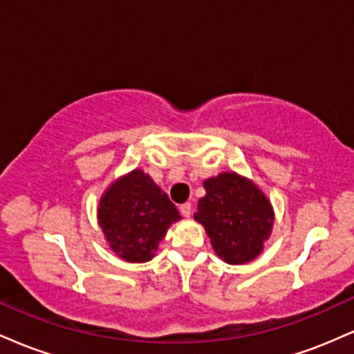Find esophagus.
Listing matches in <instances>:
<instances>
[{
	"label": "esophagus",
	"mask_w": 354,
	"mask_h": 354,
	"mask_svg": "<svg viewBox=\"0 0 354 354\" xmlns=\"http://www.w3.org/2000/svg\"><path fill=\"white\" fill-rule=\"evenodd\" d=\"M180 211H181L183 216L189 218L191 216V203H183V205L180 206Z\"/></svg>",
	"instance_id": "1"
}]
</instances>
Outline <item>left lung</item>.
<instances>
[{
    "instance_id": "1",
    "label": "left lung",
    "mask_w": 354,
    "mask_h": 354,
    "mask_svg": "<svg viewBox=\"0 0 354 354\" xmlns=\"http://www.w3.org/2000/svg\"><path fill=\"white\" fill-rule=\"evenodd\" d=\"M194 219L205 226L214 251L230 265L253 261L270 238L274 213L253 181L230 171L208 178Z\"/></svg>"
}]
</instances>
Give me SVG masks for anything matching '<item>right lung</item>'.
I'll use <instances>...</instances> for the list:
<instances>
[{"label":"right lung","mask_w":354,"mask_h":354,"mask_svg":"<svg viewBox=\"0 0 354 354\" xmlns=\"http://www.w3.org/2000/svg\"><path fill=\"white\" fill-rule=\"evenodd\" d=\"M180 219L168 194L141 169L113 183L98 206V221L109 248L129 263L149 261L169 226Z\"/></svg>","instance_id":"1"}]
</instances>
